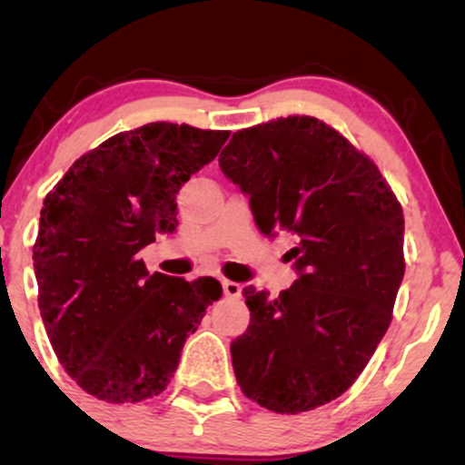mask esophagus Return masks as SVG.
<instances>
[{"label":"esophagus","mask_w":465,"mask_h":465,"mask_svg":"<svg viewBox=\"0 0 465 465\" xmlns=\"http://www.w3.org/2000/svg\"><path fill=\"white\" fill-rule=\"evenodd\" d=\"M223 292H225L227 297H233V300H238V297L242 295V286H240L238 282L223 280Z\"/></svg>","instance_id":"obj_1"}]
</instances>
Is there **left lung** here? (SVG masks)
I'll use <instances>...</instances> for the list:
<instances>
[{
	"label": "left lung",
	"mask_w": 465,
	"mask_h": 465,
	"mask_svg": "<svg viewBox=\"0 0 465 465\" xmlns=\"http://www.w3.org/2000/svg\"><path fill=\"white\" fill-rule=\"evenodd\" d=\"M221 170L249 194L266 236H297L300 280L280 297L247 286V332L232 343L242 393L275 413L332 402L391 323L404 277V216L378 165L311 115L233 133Z\"/></svg>",
	"instance_id": "8db88e82"
}]
</instances>
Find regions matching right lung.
Returning a JSON list of instances; mask_svg holds the SVG:
<instances>
[{"label":"right lung","instance_id":"right-lung-1","mask_svg":"<svg viewBox=\"0 0 465 465\" xmlns=\"http://www.w3.org/2000/svg\"><path fill=\"white\" fill-rule=\"evenodd\" d=\"M227 137L173 122L117 133L45 196L32 249L39 311L61 365L98 400L159 396L223 295L214 277L151 275L137 251L174 232L177 192Z\"/></svg>","mask_w":465,"mask_h":465}]
</instances>
